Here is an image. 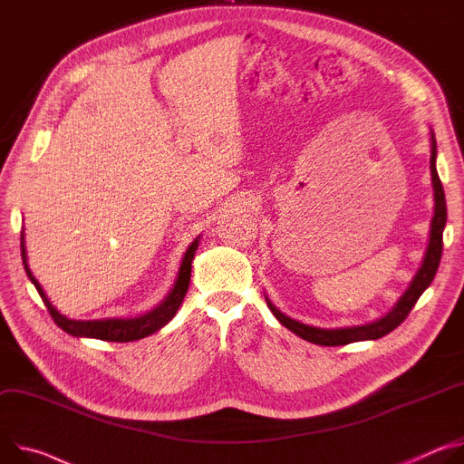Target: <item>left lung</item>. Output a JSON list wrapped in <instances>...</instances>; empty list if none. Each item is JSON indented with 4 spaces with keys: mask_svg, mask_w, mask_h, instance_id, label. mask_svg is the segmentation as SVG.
<instances>
[{
    "mask_svg": "<svg viewBox=\"0 0 464 464\" xmlns=\"http://www.w3.org/2000/svg\"><path fill=\"white\" fill-rule=\"evenodd\" d=\"M430 147H431V157H430V169H431V186H433V218H431V228H430V239L428 246L424 252L422 264L413 276V280L409 282V287L403 291V295L396 300V304L391 307V312L383 315L382 319H376L367 324H357V326H344V328H319L312 324H304L300 321H295L282 314L278 307L273 304V300L266 295V302L269 305L271 314L295 335L302 337L304 341H310L314 344L321 346H339V344H348L355 341H374L389 332H392L396 326H400L409 312L413 310V305L420 298V295L430 287L433 282L439 264H440V256H442V232L446 227V198H444V189L442 182L437 173V140L435 132L430 130Z\"/></svg>",
    "mask_w": 464,
    "mask_h": 464,
    "instance_id": "1",
    "label": "left lung"
}]
</instances>
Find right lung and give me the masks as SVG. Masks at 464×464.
Wrapping results in <instances>:
<instances>
[{
    "mask_svg": "<svg viewBox=\"0 0 464 464\" xmlns=\"http://www.w3.org/2000/svg\"><path fill=\"white\" fill-rule=\"evenodd\" d=\"M198 239H200V236H197L191 241V245L188 246V250L184 252L179 273H177V280H175L173 287L169 289V293L166 295V298L157 307H152L150 312H147L140 317H129V319H125V317L123 319H99V321L68 319L66 315H63L57 310L53 304H51L45 291L42 289L38 280L33 276L29 264H27L24 232H22V260H24V267H25L29 280L34 284L38 295L42 296L51 317H53V321L59 328H63L66 334H70L73 337H90V339H101V341H109V343H130V341H138L154 332H159L177 315L179 307L188 293V285H189V278H191V262L195 258Z\"/></svg>",
    "mask_w": 464,
    "mask_h": 464,
    "instance_id": "add662e5",
    "label": "right lung"
}]
</instances>
